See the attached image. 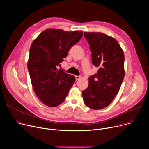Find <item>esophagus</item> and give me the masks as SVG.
I'll return each mask as SVG.
<instances>
[{
    "label": "esophagus",
    "mask_w": 149,
    "mask_h": 149,
    "mask_svg": "<svg viewBox=\"0 0 149 149\" xmlns=\"http://www.w3.org/2000/svg\"><path fill=\"white\" fill-rule=\"evenodd\" d=\"M80 79H81V76H80V75H76L75 76V80H79Z\"/></svg>",
    "instance_id": "1"
}]
</instances>
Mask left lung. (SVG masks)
I'll return each mask as SVG.
<instances>
[{
	"label": "left lung",
	"instance_id": "8db88e82",
	"mask_svg": "<svg viewBox=\"0 0 149 149\" xmlns=\"http://www.w3.org/2000/svg\"><path fill=\"white\" fill-rule=\"evenodd\" d=\"M89 45L92 64L97 73L89 77L88 88L82 92L84 103L94 110L110 104L124 77V55L115 39L101 33H84Z\"/></svg>",
	"mask_w": 149,
	"mask_h": 149
}]
</instances>
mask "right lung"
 Wrapping results in <instances>:
<instances>
[{"label": "right lung", "instance_id": "right-lung-1", "mask_svg": "<svg viewBox=\"0 0 149 149\" xmlns=\"http://www.w3.org/2000/svg\"><path fill=\"white\" fill-rule=\"evenodd\" d=\"M82 36L80 31L51 28L43 31L31 44L28 69L36 94L44 104L56 107L68 95L75 78L57 66Z\"/></svg>", "mask_w": 149, "mask_h": 149}]
</instances>
